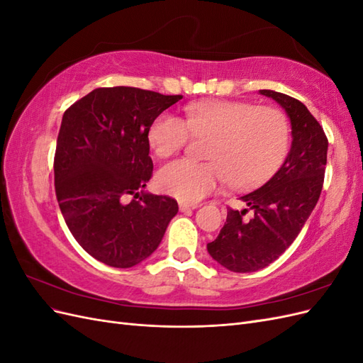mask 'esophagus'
Wrapping results in <instances>:
<instances>
[{"instance_id": "34e87169", "label": "esophagus", "mask_w": 363, "mask_h": 363, "mask_svg": "<svg viewBox=\"0 0 363 363\" xmlns=\"http://www.w3.org/2000/svg\"><path fill=\"white\" fill-rule=\"evenodd\" d=\"M179 207H180L182 212H188V211H194V208L199 207V204H189V203L180 201V203H179Z\"/></svg>"}]
</instances>
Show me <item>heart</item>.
Returning a JSON list of instances; mask_svg holds the SVG:
<instances>
[{
	"label": "heart",
	"instance_id": "heart-1",
	"mask_svg": "<svg viewBox=\"0 0 363 363\" xmlns=\"http://www.w3.org/2000/svg\"><path fill=\"white\" fill-rule=\"evenodd\" d=\"M191 135L211 138L206 159H174L157 172V186L184 203H196L225 179L232 188H251L267 180L288 155L291 124L280 108L244 101L186 106L184 119L160 113L148 130L150 147L159 156L180 150Z\"/></svg>",
	"mask_w": 363,
	"mask_h": 363
}]
</instances>
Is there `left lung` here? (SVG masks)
I'll return each mask as SVG.
<instances>
[{
  "instance_id": "obj_1",
  "label": "left lung",
  "mask_w": 363,
  "mask_h": 363,
  "mask_svg": "<svg viewBox=\"0 0 363 363\" xmlns=\"http://www.w3.org/2000/svg\"><path fill=\"white\" fill-rule=\"evenodd\" d=\"M276 100L292 125L291 151L280 169L259 189L240 196L248 207L227 211L225 224L207 251L219 265L233 272L268 267L298 236L321 195L328 140L323 127L295 98L263 89ZM251 210V217L246 212Z\"/></svg>"
}]
</instances>
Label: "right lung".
Listing matches in <instances>:
<instances>
[{
  "label": "right lung",
  "mask_w": 363,
  "mask_h": 363,
  "mask_svg": "<svg viewBox=\"0 0 363 363\" xmlns=\"http://www.w3.org/2000/svg\"><path fill=\"white\" fill-rule=\"evenodd\" d=\"M182 98L98 87L63 113L54 155L59 207L77 242L108 267L131 268L151 256L179 212L171 196L139 189L152 177L150 125Z\"/></svg>",
  "instance_id": "right-lung-1"
}]
</instances>
